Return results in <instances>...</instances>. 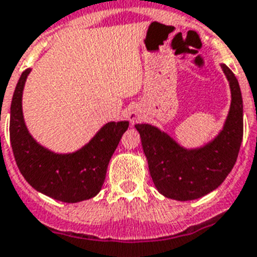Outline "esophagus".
<instances>
[{"mask_svg":"<svg viewBox=\"0 0 257 257\" xmlns=\"http://www.w3.org/2000/svg\"><path fill=\"white\" fill-rule=\"evenodd\" d=\"M139 119H141V113H139V110L137 107H133V109L128 110V120H130L131 124L137 123Z\"/></svg>","mask_w":257,"mask_h":257,"instance_id":"esophagus-1","label":"esophagus"}]
</instances>
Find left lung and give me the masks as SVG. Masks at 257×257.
<instances>
[{
    "instance_id": "left-lung-1",
    "label": "left lung",
    "mask_w": 257,
    "mask_h": 257,
    "mask_svg": "<svg viewBox=\"0 0 257 257\" xmlns=\"http://www.w3.org/2000/svg\"><path fill=\"white\" fill-rule=\"evenodd\" d=\"M220 67L230 82V111L222 131L203 147L186 150L158 127L135 124L152 181L167 198L192 201L206 196L224 181L238 159L243 139V99L234 73L227 65Z\"/></svg>"
}]
</instances>
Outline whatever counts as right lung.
<instances>
[{"label":"right lung","mask_w":257,"mask_h":257,"mask_svg":"<svg viewBox=\"0 0 257 257\" xmlns=\"http://www.w3.org/2000/svg\"><path fill=\"white\" fill-rule=\"evenodd\" d=\"M30 71L19 77L10 106V143L19 171L34 189L54 200L68 203L89 200L102 188L110 159L128 122L106 123L92 141L72 154L50 151L30 135L23 119L22 93Z\"/></svg>","instance_id":"1"}]
</instances>
